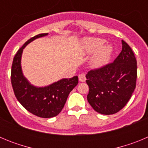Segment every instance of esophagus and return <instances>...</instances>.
I'll use <instances>...</instances> for the list:
<instances>
[{"mask_svg": "<svg viewBox=\"0 0 148 148\" xmlns=\"http://www.w3.org/2000/svg\"><path fill=\"white\" fill-rule=\"evenodd\" d=\"M78 79L82 82H84L86 81V76L84 73H81L78 75Z\"/></svg>", "mask_w": 148, "mask_h": 148, "instance_id": "obj_1", "label": "esophagus"}]
</instances>
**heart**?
<instances>
[{
  "label": "heart",
  "instance_id": "obj_1",
  "mask_svg": "<svg viewBox=\"0 0 148 148\" xmlns=\"http://www.w3.org/2000/svg\"><path fill=\"white\" fill-rule=\"evenodd\" d=\"M106 40L100 38H87L83 40L84 50L87 54L95 53L92 58V64L95 67L103 66L109 61L113 48L105 44Z\"/></svg>",
  "mask_w": 148,
  "mask_h": 148
}]
</instances>
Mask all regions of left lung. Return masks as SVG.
<instances>
[{
  "mask_svg": "<svg viewBox=\"0 0 148 148\" xmlns=\"http://www.w3.org/2000/svg\"><path fill=\"white\" fill-rule=\"evenodd\" d=\"M122 49L114 61L91 70L86 75L87 101L96 112L118 113L131 98L136 85L137 62L130 47L121 40Z\"/></svg>",
  "mask_w": 148,
  "mask_h": 148,
  "instance_id": "1",
  "label": "left lung"
}]
</instances>
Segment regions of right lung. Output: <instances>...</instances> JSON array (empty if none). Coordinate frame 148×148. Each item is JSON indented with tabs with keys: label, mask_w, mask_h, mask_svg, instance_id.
<instances>
[{
	"label": "right lung",
	"mask_w": 148,
	"mask_h": 148,
	"mask_svg": "<svg viewBox=\"0 0 148 148\" xmlns=\"http://www.w3.org/2000/svg\"><path fill=\"white\" fill-rule=\"evenodd\" d=\"M47 35L39 34L29 39L15 54L11 70V83L16 99L29 113L40 118H52L59 114L70 92L78 83V76H74L61 79L47 87H35L23 77L21 66L23 48L35 39Z\"/></svg>",
	"instance_id": "add662e5"
}]
</instances>
